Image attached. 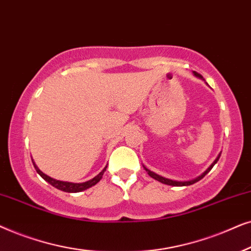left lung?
I'll return each instance as SVG.
<instances>
[{
	"instance_id": "1",
	"label": "left lung",
	"mask_w": 251,
	"mask_h": 251,
	"mask_svg": "<svg viewBox=\"0 0 251 251\" xmlns=\"http://www.w3.org/2000/svg\"><path fill=\"white\" fill-rule=\"evenodd\" d=\"M194 75H195L196 76H198V78H200V79H203V76L200 75V73H198V72H195L194 71ZM219 157H220V153L218 156H217V158L213 160V163L211 165L209 166L208 169L205 170L204 172L202 173L201 176H198V178H195V179H193V180H189V181H176V180H171V179H168V178H164V176H158V175H156L155 172H152V171H150V170H148L147 168H145V170L147 172H148V175L151 176V178H153L155 180H157V181H159V182H162V183H165V185H170V186H189V185H193V183H195V182H198V181H200V180H201L203 176H205V175L206 173H209L210 172V170H211L212 168H213V165L216 164L217 162H218V159H219Z\"/></svg>"
}]
</instances>
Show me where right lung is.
<instances>
[{"label": "right lung", "instance_id": "add662e5", "mask_svg": "<svg viewBox=\"0 0 251 251\" xmlns=\"http://www.w3.org/2000/svg\"><path fill=\"white\" fill-rule=\"evenodd\" d=\"M33 164H34V163H33ZM34 168H35V170H36V172H38L39 175L41 176L42 178L45 179L47 182H49L50 185L55 187V188H57V189H59V190H63V192H66V193H79V192H82V190H85V189H87V188H91L92 186L96 185V183H98V182L100 181V180L102 179L103 173H104V171L106 170V168H108V166H105V168L103 169L102 171L100 172L98 176H94V178H93V179L88 180V181H86V182H80V183L68 182V181H61V180L52 179V178H50L49 176L45 175V173H43L42 171H40L39 168H38V166H36L35 164H34Z\"/></svg>", "mask_w": 251, "mask_h": 251}]
</instances>
